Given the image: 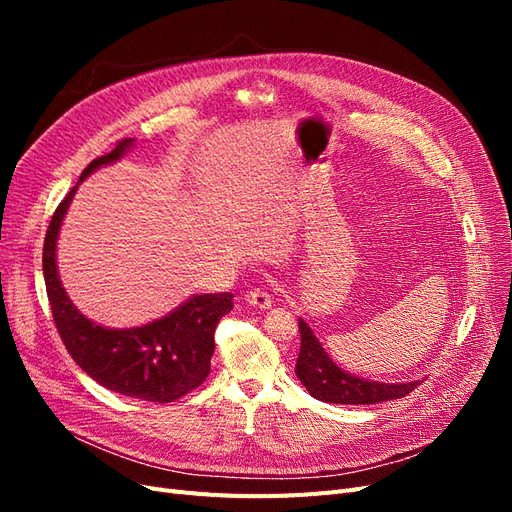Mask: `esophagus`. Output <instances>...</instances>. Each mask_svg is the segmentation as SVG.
I'll list each match as a JSON object with an SVG mask.
<instances>
[{"instance_id":"1","label":"esophagus","mask_w":512,"mask_h":512,"mask_svg":"<svg viewBox=\"0 0 512 512\" xmlns=\"http://www.w3.org/2000/svg\"><path fill=\"white\" fill-rule=\"evenodd\" d=\"M245 301L250 303L252 307H258V309H269V307L273 305L271 294H269L265 288H252V290H247Z\"/></svg>"}]
</instances>
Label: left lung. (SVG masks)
I'll use <instances>...</instances> for the list:
<instances>
[{
	"mask_svg": "<svg viewBox=\"0 0 512 512\" xmlns=\"http://www.w3.org/2000/svg\"><path fill=\"white\" fill-rule=\"evenodd\" d=\"M299 333L301 352L294 371H297V378L307 393L320 401H327V404H380V401L406 397L421 384V380L389 384L348 374L331 361V356L324 352L318 337L303 318H299Z\"/></svg>",
	"mask_w": 512,
	"mask_h": 512,
	"instance_id": "1",
	"label": "left lung"
}]
</instances>
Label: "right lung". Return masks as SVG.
Instances as JSON below:
<instances>
[{
  "mask_svg": "<svg viewBox=\"0 0 512 512\" xmlns=\"http://www.w3.org/2000/svg\"><path fill=\"white\" fill-rule=\"evenodd\" d=\"M134 138L117 143L106 156L91 162L79 183L61 200L44 237L42 271L53 320L66 350L89 378L126 397L168 404L205 382L215 350L213 333L232 309V294H194L164 318L143 327L108 329L85 318L70 301L57 273V237L64 215L81 181L100 166L121 160Z\"/></svg>",
  "mask_w": 512,
  "mask_h": 512,
  "instance_id": "right-lung-1",
  "label": "right lung"
}]
</instances>
